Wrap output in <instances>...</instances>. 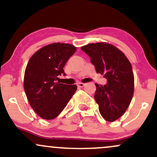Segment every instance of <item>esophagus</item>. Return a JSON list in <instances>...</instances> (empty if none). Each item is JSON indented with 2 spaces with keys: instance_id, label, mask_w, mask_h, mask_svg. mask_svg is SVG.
<instances>
[{
  "instance_id": "1",
  "label": "esophagus",
  "mask_w": 157,
  "mask_h": 157,
  "mask_svg": "<svg viewBox=\"0 0 157 157\" xmlns=\"http://www.w3.org/2000/svg\"><path fill=\"white\" fill-rule=\"evenodd\" d=\"M84 86H85V83H82V82H79V83L77 84V86H78L79 88H82Z\"/></svg>"
}]
</instances>
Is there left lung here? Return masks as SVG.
I'll list each match as a JSON object with an SVG mask.
<instances>
[{
  "mask_svg": "<svg viewBox=\"0 0 157 157\" xmlns=\"http://www.w3.org/2000/svg\"><path fill=\"white\" fill-rule=\"evenodd\" d=\"M91 58L97 73L107 84L95 83L94 99L101 116L109 122L121 117L130 105L134 91V77L130 61L122 52L108 43L89 44L81 47Z\"/></svg>",
  "mask_w": 157,
  "mask_h": 157,
  "instance_id": "1",
  "label": "left lung"
}]
</instances>
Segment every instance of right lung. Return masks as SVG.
<instances>
[{
  "label": "right lung",
  "mask_w": 157,
  "mask_h": 157,
  "mask_svg": "<svg viewBox=\"0 0 157 157\" xmlns=\"http://www.w3.org/2000/svg\"><path fill=\"white\" fill-rule=\"evenodd\" d=\"M76 50L71 44L54 43L37 50L27 63L25 93L31 107L44 120L57 117L77 91L76 85L57 82V76L64 74L65 65Z\"/></svg>",
  "instance_id": "obj_1"
}]
</instances>
